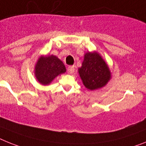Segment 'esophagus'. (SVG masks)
Returning <instances> with one entry per match:
<instances>
[{
    "label": "esophagus",
    "instance_id": "esophagus-1",
    "mask_svg": "<svg viewBox=\"0 0 146 146\" xmlns=\"http://www.w3.org/2000/svg\"><path fill=\"white\" fill-rule=\"evenodd\" d=\"M74 70H75V68H74V66H69L67 67V71L70 74H73L74 73Z\"/></svg>",
    "mask_w": 146,
    "mask_h": 146
}]
</instances>
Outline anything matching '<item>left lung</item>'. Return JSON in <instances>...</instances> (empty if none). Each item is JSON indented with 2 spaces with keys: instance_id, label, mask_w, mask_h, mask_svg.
Returning <instances> with one entry per match:
<instances>
[{
  "instance_id": "left-lung-1",
  "label": "left lung",
  "mask_w": 146,
  "mask_h": 146,
  "mask_svg": "<svg viewBox=\"0 0 146 146\" xmlns=\"http://www.w3.org/2000/svg\"><path fill=\"white\" fill-rule=\"evenodd\" d=\"M78 71L83 84L90 90L103 88L111 78L108 66L97 52H86Z\"/></svg>"
}]
</instances>
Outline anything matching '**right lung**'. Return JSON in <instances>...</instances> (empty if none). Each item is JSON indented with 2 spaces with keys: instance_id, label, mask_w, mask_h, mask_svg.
<instances>
[{
  "instance_id": "obj_1",
  "label": "right lung",
  "mask_w": 146,
  "mask_h": 146,
  "mask_svg": "<svg viewBox=\"0 0 146 146\" xmlns=\"http://www.w3.org/2000/svg\"><path fill=\"white\" fill-rule=\"evenodd\" d=\"M63 62L56 56H41L35 67V76L38 82L43 85L50 84L56 77L65 73Z\"/></svg>"
}]
</instances>
